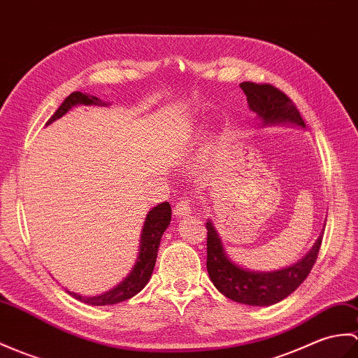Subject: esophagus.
I'll return each instance as SVG.
<instances>
[{
    "instance_id": "obj_1",
    "label": "esophagus",
    "mask_w": 358,
    "mask_h": 358,
    "mask_svg": "<svg viewBox=\"0 0 358 358\" xmlns=\"http://www.w3.org/2000/svg\"><path fill=\"white\" fill-rule=\"evenodd\" d=\"M190 213H192V204H190L187 198H181L180 201H177L176 207H173V215H176V218H185Z\"/></svg>"
}]
</instances>
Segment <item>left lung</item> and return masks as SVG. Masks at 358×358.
Segmentation results:
<instances>
[{
  "label": "left lung",
  "instance_id": "left-lung-1",
  "mask_svg": "<svg viewBox=\"0 0 358 358\" xmlns=\"http://www.w3.org/2000/svg\"><path fill=\"white\" fill-rule=\"evenodd\" d=\"M239 87L247 96L250 110L256 113L262 124L289 123L305 128V123L292 99L276 87L270 84H255V82H243ZM206 229L207 271L213 285L231 301L253 306L278 303L297 289L317 261L323 238L322 231L308 255L292 267L276 271H252L239 267L227 256L222 241L210 220L206 222Z\"/></svg>",
  "mask_w": 358,
  "mask_h": 358
}]
</instances>
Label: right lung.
Instances as JSON below:
<instances>
[{"label":"right lung","instance_id":"obj_1","mask_svg":"<svg viewBox=\"0 0 358 358\" xmlns=\"http://www.w3.org/2000/svg\"><path fill=\"white\" fill-rule=\"evenodd\" d=\"M76 105H108L101 99L96 96L84 94L80 91H74L69 97L65 99L62 105L57 108L56 113L50 117L47 124L52 122L61 119L65 113H69L73 106ZM171 206L168 201H164L159 206H155L152 210H149L146 215V220L143 224V229H141V238H140V248H138V256L137 262L134 267H132L131 273L124 278L117 287H114L110 292H106L101 296H80L78 293L66 292L70 296H73L78 301L88 303V305H96V306H103V305H114L123 301H128L132 296L140 293L141 289L146 287V284L151 279V274L155 267V259H157V252H159V245L164 230L168 229L171 224Z\"/></svg>","mask_w":358,"mask_h":358}]
</instances>
